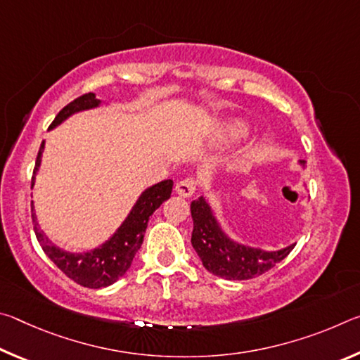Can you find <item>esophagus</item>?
I'll return each mask as SVG.
<instances>
[{"label":"esophagus","instance_id":"obj_1","mask_svg":"<svg viewBox=\"0 0 360 360\" xmlns=\"http://www.w3.org/2000/svg\"><path fill=\"white\" fill-rule=\"evenodd\" d=\"M195 188H197V181L193 178H186L176 184V193H178L179 197L188 198L195 193Z\"/></svg>","mask_w":360,"mask_h":360}]
</instances>
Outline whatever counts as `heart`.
I'll use <instances>...</instances> for the list:
<instances>
[{"mask_svg": "<svg viewBox=\"0 0 360 360\" xmlns=\"http://www.w3.org/2000/svg\"><path fill=\"white\" fill-rule=\"evenodd\" d=\"M245 131H246V125L241 124V122H233V124H230V125H227V127H225V129H224L225 135L231 136V138H238V136H241Z\"/></svg>", "mask_w": 360, "mask_h": 360, "instance_id": "1", "label": "heart"}]
</instances>
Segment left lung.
<instances>
[{"label":"left lung","mask_w":360,"mask_h":360,"mask_svg":"<svg viewBox=\"0 0 360 360\" xmlns=\"http://www.w3.org/2000/svg\"><path fill=\"white\" fill-rule=\"evenodd\" d=\"M298 163L304 168V160H298ZM191 212L193 219L192 246L206 270L224 279L243 281L264 275L278 262L288 257L295 246L290 245L278 251H265L231 240L222 230L205 197L193 200Z\"/></svg>","instance_id":"1"}]
</instances>
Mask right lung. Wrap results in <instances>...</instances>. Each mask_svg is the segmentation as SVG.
<instances>
[{"instance_id": "1", "label": "right lung", "mask_w": 360, "mask_h": 360, "mask_svg": "<svg viewBox=\"0 0 360 360\" xmlns=\"http://www.w3.org/2000/svg\"><path fill=\"white\" fill-rule=\"evenodd\" d=\"M101 101L96 98L95 94H85L79 96L70 105H66L62 111L53 119L52 125L49 130L56 129L57 125L62 124L70 115L87 111V109L98 108ZM42 150H44V141L41 143V148L36 157V165L33 169L32 188L34 186V178L38 174L41 165ZM173 191V181L165 179L158 184L152 186L139 195L136 203L133 205L129 216L120 224V227L115 230L111 238L106 240L101 246L90 249L85 252H70L63 251L58 246L47 238L44 231L41 230L38 221H36L33 202H32V219L34 224V233L38 238L42 251L47 254V257L62 270L66 276L71 278L72 281L84 285L89 289H101L114 284L119 278H122L129 271L133 262V257L138 252V249L143 245V238L148 229L149 217L152 216L158 206L165 200L169 198Z\"/></svg>"}]
</instances>
